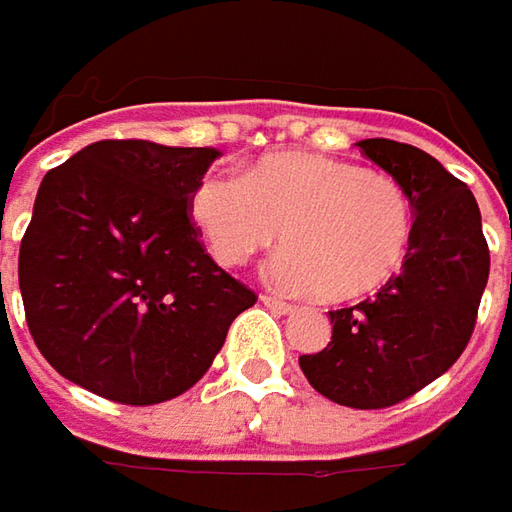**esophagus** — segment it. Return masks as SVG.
<instances>
[{
    "mask_svg": "<svg viewBox=\"0 0 512 512\" xmlns=\"http://www.w3.org/2000/svg\"><path fill=\"white\" fill-rule=\"evenodd\" d=\"M260 300H263V306H269L272 311H280V314H289V311H294V306H291V303L280 300V297H272V294H263Z\"/></svg>",
    "mask_w": 512,
    "mask_h": 512,
    "instance_id": "1",
    "label": "esophagus"
}]
</instances>
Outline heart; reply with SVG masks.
<instances>
[{
	"mask_svg": "<svg viewBox=\"0 0 512 512\" xmlns=\"http://www.w3.org/2000/svg\"><path fill=\"white\" fill-rule=\"evenodd\" d=\"M189 209L223 266H243L286 238L289 249L272 263L274 280L331 303L385 289L414 249L411 192L391 175L326 155H266L246 178L206 172Z\"/></svg>",
	"mask_w": 512,
	"mask_h": 512,
	"instance_id": "b5f03b06",
	"label": "heart"
}]
</instances>
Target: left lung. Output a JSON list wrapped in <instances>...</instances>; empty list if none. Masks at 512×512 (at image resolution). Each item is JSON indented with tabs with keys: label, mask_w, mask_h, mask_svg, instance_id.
<instances>
[{
	"label": "left lung",
	"mask_w": 512,
	"mask_h": 512,
	"mask_svg": "<svg viewBox=\"0 0 512 512\" xmlns=\"http://www.w3.org/2000/svg\"><path fill=\"white\" fill-rule=\"evenodd\" d=\"M357 147L411 192L414 249L377 297L328 311L331 343L303 354L300 368L331 402L371 411L414 397L459 360L476 326L490 252L473 192L433 155L388 138Z\"/></svg>",
	"instance_id": "left-lung-1"
}]
</instances>
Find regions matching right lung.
<instances>
[{"label":"right lung","mask_w":512,"mask_h":512,"mask_svg":"<svg viewBox=\"0 0 512 512\" xmlns=\"http://www.w3.org/2000/svg\"><path fill=\"white\" fill-rule=\"evenodd\" d=\"M221 152L96 141L50 169L19 249L33 343L121 405L181 397L257 294L203 249L189 198Z\"/></svg>","instance_id":"1"}]
</instances>
